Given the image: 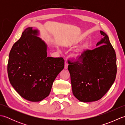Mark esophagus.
<instances>
[{
	"label": "esophagus",
	"instance_id": "esophagus-1",
	"mask_svg": "<svg viewBox=\"0 0 125 125\" xmlns=\"http://www.w3.org/2000/svg\"><path fill=\"white\" fill-rule=\"evenodd\" d=\"M68 64L67 62H65V64H64V68L65 69H67L68 68Z\"/></svg>",
	"mask_w": 125,
	"mask_h": 125
}]
</instances>
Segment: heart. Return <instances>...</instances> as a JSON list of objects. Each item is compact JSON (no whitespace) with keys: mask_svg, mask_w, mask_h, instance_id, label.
Segmentation results:
<instances>
[{"mask_svg":"<svg viewBox=\"0 0 125 125\" xmlns=\"http://www.w3.org/2000/svg\"><path fill=\"white\" fill-rule=\"evenodd\" d=\"M83 40H84V38H81L79 39L78 41V42L82 41ZM89 47V44L88 43H85L83 45V46L78 48L76 50V51L74 52L73 54V56L76 58H80L82 57V55H83V53L84 52V50L88 48Z\"/></svg>","mask_w":125,"mask_h":125,"instance_id":"1","label":"heart"}]
</instances>
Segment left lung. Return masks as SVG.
<instances>
[{
	"label": "left lung",
	"mask_w": 125,
	"mask_h": 125,
	"mask_svg": "<svg viewBox=\"0 0 125 125\" xmlns=\"http://www.w3.org/2000/svg\"><path fill=\"white\" fill-rule=\"evenodd\" d=\"M100 32L104 38L97 43L98 47L84 50L80 58L69 63L73 94L82 102L101 99L115 79V50L107 34L102 31Z\"/></svg>",
	"instance_id": "8db88e82"
}]
</instances>
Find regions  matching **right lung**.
Returning <instances> with one entry per match:
<instances>
[{"mask_svg":"<svg viewBox=\"0 0 125 125\" xmlns=\"http://www.w3.org/2000/svg\"><path fill=\"white\" fill-rule=\"evenodd\" d=\"M39 31L26 28L10 50L7 73L12 86L24 99L40 102L49 95L52 83L64 67L62 57H47V44Z\"/></svg>","mask_w":125,"mask_h":125,"instance_id":"right-lung-1","label":"right lung"}]
</instances>
